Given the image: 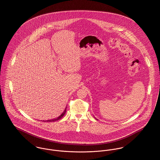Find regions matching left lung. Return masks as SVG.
Masks as SVG:
<instances>
[{
	"label": "left lung",
	"instance_id": "obj_1",
	"mask_svg": "<svg viewBox=\"0 0 160 160\" xmlns=\"http://www.w3.org/2000/svg\"><path fill=\"white\" fill-rule=\"evenodd\" d=\"M95 119H97V120H98V119H97V118H95Z\"/></svg>",
	"mask_w": 160,
	"mask_h": 160
}]
</instances>
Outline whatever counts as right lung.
Listing matches in <instances>:
<instances>
[{
  "label": "right lung",
  "instance_id": "obj_1",
  "mask_svg": "<svg viewBox=\"0 0 160 160\" xmlns=\"http://www.w3.org/2000/svg\"><path fill=\"white\" fill-rule=\"evenodd\" d=\"M66 110H67V107H66V108L65 109V110H64V112L61 114V115H60L58 117H57V118H54V119H49V120H47L46 121H47V122H53V121H58V120H59V119H60L66 113Z\"/></svg>",
  "mask_w": 160,
  "mask_h": 160
}]
</instances>
